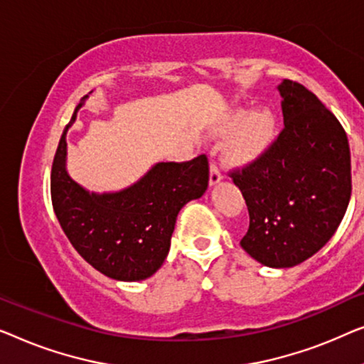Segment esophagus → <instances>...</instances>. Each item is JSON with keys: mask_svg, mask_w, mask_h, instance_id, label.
<instances>
[{"mask_svg": "<svg viewBox=\"0 0 364 364\" xmlns=\"http://www.w3.org/2000/svg\"><path fill=\"white\" fill-rule=\"evenodd\" d=\"M221 180H223V173H221V170H219L218 163L213 160L211 161V173H209V184L214 186V184H218Z\"/></svg>", "mask_w": 364, "mask_h": 364, "instance_id": "34e87169", "label": "esophagus"}]
</instances>
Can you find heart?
<instances>
[{"label":"heart","mask_w":364,"mask_h":364,"mask_svg":"<svg viewBox=\"0 0 364 364\" xmlns=\"http://www.w3.org/2000/svg\"><path fill=\"white\" fill-rule=\"evenodd\" d=\"M239 130L232 143V158L240 165H249L259 160L272 145L277 135V117L270 109H259L247 114V110H235L228 119L226 130Z\"/></svg>","instance_id":"heart-1"}]
</instances>
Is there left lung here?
I'll return each instance as SVG.
<instances>
[{
    "label": "left lung",
    "instance_id": "1",
    "mask_svg": "<svg viewBox=\"0 0 364 364\" xmlns=\"http://www.w3.org/2000/svg\"><path fill=\"white\" fill-rule=\"evenodd\" d=\"M284 130L259 160L234 170L249 209L240 245L267 267H294L318 252L345 216L351 156L340 122L309 89L285 79Z\"/></svg>",
    "mask_w": 364,
    "mask_h": 364
}]
</instances>
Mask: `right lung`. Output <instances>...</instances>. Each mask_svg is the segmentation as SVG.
I'll use <instances>...</instances> for the list:
<instances>
[{
    "label": "right lung",
    "mask_w": 364,
    "mask_h": 364,
    "mask_svg": "<svg viewBox=\"0 0 364 364\" xmlns=\"http://www.w3.org/2000/svg\"><path fill=\"white\" fill-rule=\"evenodd\" d=\"M80 107L60 136L50 170L55 216L74 249L99 272L124 282L151 277L165 262L180 209L208 189V158L156 163L122 191L89 193L65 170V135Z\"/></svg>",
    "instance_id": "add662e5"
}]
</instances>
